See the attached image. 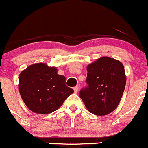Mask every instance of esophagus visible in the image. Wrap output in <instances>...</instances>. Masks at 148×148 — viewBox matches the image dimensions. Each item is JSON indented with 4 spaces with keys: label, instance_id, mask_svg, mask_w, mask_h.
<instances>
[{
    "label": "esophagus",
    "instance_id": "34e87169",
    "mask_svg": "<svg viewBox=\"0 0 148 148\" xmlns=\"http://www.w3.org/2000/svg\"><path fill=\"white\" fill-rule=\"evenodd\" d=\"M73 90H74V92H75V93H77V91H78V87H77V86L74 87V88H73Z\"/></svg>",
    "mask_w": 148,
    "mask_h": 148
}]
</instances>
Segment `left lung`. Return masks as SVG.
I'll use <instances>...</instances> for the list:
<instances>
[{"instance_id": "obj_1", "label": "left lung", "mask_w": 148, "mask_h": 148, "mask_svg": "<svg viewBox=\"0 0 148 148\" xmlns=\"http://www.w3.org/2000/svg\"><path fill=\"white\" fill-rule=\"evenodd\" d=\"M88 86L80 97L91 113L103 116L115 110L120 103L126 84L124 66L119 60L101 57L87 67Z\"/></svg>"}]
</instances>
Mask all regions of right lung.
Masks as SVG:
<instances>
[{
  "mask_svg": "<svg viewBox=\"0 0 148 148\" xmlns=\"http://www.w3.org/2000/svg\"><path fill=\"white\" fill-rule=\"evenodd\" d=\"M56 67L36 63L19 75V92L26 106L38 114L54 112L74 90L65 85V77Z\"/></svg>",
  "mask_w": 148,
  "mask_h": 148,
  "instance_id": "right-lung-1",
  "label": "right lung"
}]
</instances>
